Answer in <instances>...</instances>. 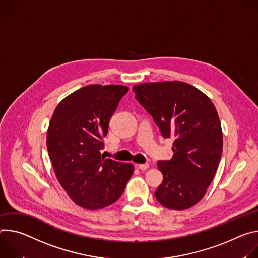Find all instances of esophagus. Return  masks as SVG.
Here are the masks:
<instances>
[{"label": "esophagus", "mask_w": 258, "mask_h": 258, "mask_svg": "<svg viewBox=\"0 0 258 258\" xmlns=\"http://www.w3.org/2000/svg\"><path fill=\"white\" fill-rule=\"evenodd\" d=\"M136 167H137L139 170H141V171H146V170L149 169L150 165H149V164H139V165H137Z\"/></svg>", "instance_id": "esophagus-1"}]
</instances>
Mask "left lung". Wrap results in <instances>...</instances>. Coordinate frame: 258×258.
I'll return each instance as SVG.
<instances>
[{"label":"left lung","mask_w":258,"mask_h":258,"mask_svg":"<svg viewBox=\"0 0 258 258\" xmlns=\"http://www.w3.org/2000/svg\"><path fill=\"white\" fill-rule=\"evenodd\" d=\"M132 90L163 137L174 139L172 159L157 164L164 179L156 199L166 208L187 209L205 196L221 158L217 110L206 94L180 81L139 84Z\"/></svg>","instance_id":"left-lung-1"}]
</instances>
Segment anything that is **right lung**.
Wrapping results in <instances>:
<instances>
[{"instance_id":"obj_1","label":"right lung","mask_w":258,"mask_h":258,"mask_svg":"<svg viewBox=\"0 0 258 258\" xmlns=\"http://www.w3.org/2000/svg\"><path fill=\"white\" fill-rule=\"evenodd\" d=\"M122 85H88L56 106L47 132V149L55 174L73 201L90 210L116 202L134 167L104 159L108 123L121 98Z\"/></svg>"}]
</instances>
